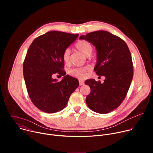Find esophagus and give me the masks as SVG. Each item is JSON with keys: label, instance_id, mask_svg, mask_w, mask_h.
<instances>
[{"label": "esophagus", "instance_id": "esophagus-1", "mask_svg": "<svg viewBox=\"0 0 153 153\" xmlns=\"http://www.w3.org/2000/svg\"><path fill=\"white\" fill-rule=\"evenodd\" d=\"M84 84V82L83 81H82V80H79V85L81 86V85H83Z\"/></svg>", "mask_w": 153, "mask_h": 153}]
</instances>
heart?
Instances as JSON below:
<instances>
[{"instance_id": "heart-1", "label": "heart", "mask_w": 153, "mask_h": 153, "mask_svg": "<svg viewBox=\"0 0 153 153\" xmlns=\"http://www.w3.org/2000/svg\"><path fill=\"white\" fill-rule=\"evenodd\" d=\"M75 48L80 52L82 54L85 56H89L93 51V47L90 43L87 42L85 40H80L77 42ZM70 50L69 49H66L62 54V60L65 63H68L70 61ZM89 70V67H86L83 68H74L70 70L69 73L73 76L82 78L85 77V73Z\"/></svg>"}]
</instances>
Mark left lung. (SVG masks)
I'll list each match as a JSON object with an SVG mask.
<instances>
[{"instance_id": "obj_1", "label": "left lung", "mask_w": 153, "mask_h": 153, "mask_svg": "<svg viewBox=\"0 0 153 153\" xmlns=\"http://www.w3.org/2000/svg\"><path fill=\"white\" fill-rule=\"evenodd\" d=\"M96 47L97 63L94 71L105 77L103 83L88 79L85 82L91 88L86 103L94 112L108 113L117 108L126 96L133 76V61L126 43L121 38L106 31L82 35Z\"/></svg>"}]
</instances>
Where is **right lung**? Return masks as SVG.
Masks as SVG:
<instances>
[{"label": "right lung", "instance_id": "right-lung-1", "mask_svg": "<svg viewBox=\"0 0 153 153\" xmlns=\"http://www.w3.org/2000/svg\"><path fill=\"white\" fill-rule=\"evenodd\" d=\"M79 34L49 31L36 38L27 51L23 73L30 98L40 110L48 113L61 111L79 80L63 70V52L76 40ZM63 76L60 82L54 75Z\"/></svg>", "mask_w": 153, "mask_h": 153}]
</instances>
